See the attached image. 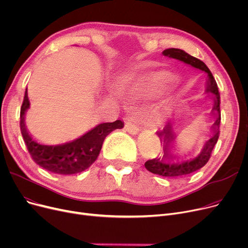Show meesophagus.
Segmentation results:
<instances>
[{"instance_id":"obj_1","label":"esophagus","mask_w":248,"mask_h":248,"mask_svg":"<svg viewBox=\"0 0 248 248\" xmlns=\"http://www.w3.org/2000/svg\"><path fill=\"white\" fill-rule=\"evenodd\" d=\"M124 127H125V131L131 135H137L140 132L139 125L136 123H133L132 121H126Z\"/></svg>"}]
</instances>
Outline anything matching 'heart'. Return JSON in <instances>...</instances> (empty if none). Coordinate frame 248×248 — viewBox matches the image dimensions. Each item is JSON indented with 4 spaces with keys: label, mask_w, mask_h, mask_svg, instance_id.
<instances>
[{
    "label": "heart",
    "mask_w": 248,
    "mask_h": 248,
    "mask_svg": "<svg viewBox=\"0 0 248 248\" xmlns=\"http://www.w3.org/2000/svg\"><path fill=\"white\" fill-rule=\"evenodd\" d=\"M171 78L172 77L169 75V73L165 71H155L140 77L136 82L134 89L137 93H145L148 91L163 87Z\"/></svg>",
    "instance_id": "obj_1"
}]
</instances>
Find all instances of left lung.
<instances>
[{
    "instance_id": "left-lung-1",
    "label": "left lung",
    "mask_w": 248,
    "mask_h": 248,
    "mask_svg": "<svg viewBox=\"0 0 248 248\" xmlns=\"http://www.w3.org/2000/svg\"><path fill=\"white\" fill-rule=\"evenodd\" d=\"M163 54L167 57L174 58L179 61L184 62L188 65H191L192 67L200 69L208 74L207 80H206V96L213 100V108L211 110L212 115L215 117L216 121L213 124L212 131L213 136L210 140H208L199 153L197 157L187 161H179L180 157L173 154V148L175 147V139L176 134L174 132L173 123L169 122L161 132H158L157 135L160 137V140L164 141V155L162 158H155L153 160H149L145 163V167L148 171L153 174H157L163 177H181L189 175L195 171L199 170L202 167H204L207 162L209 161L211 157V153L214 149V146L219 138V126L221 121V112H220V94L218 91L217 83L214 79V77L206 66V64L199 60L196 57H193L187 52L182 49L177 48H169L163 51ZM175 159L177 160V162H174Z\"/></svg>"
}]
</instances>
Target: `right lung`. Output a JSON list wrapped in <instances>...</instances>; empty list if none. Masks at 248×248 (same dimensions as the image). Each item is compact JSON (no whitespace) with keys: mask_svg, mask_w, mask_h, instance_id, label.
Segmentation results:
<instances>
[{"mask_svg":"<svg viewBox=\"0 0 248 248\" xmlns=\"http://www.w3.org/2000/svg\"><path fill=\"white\" fill-rule=\"evenodd\" d=\"M30 108L27 89L20 112V127L26 147L33 161L45 170L59 175H73L83 172L97 159L104 139L116 128H123L124 123L117 120L96 125L89 132L72 141L62 145L46 146L39 144L27 131L25 115Z\"/></svg>","mask_w":248,"mask_h":248,"instance_id":"1","label":"right lung"}]
</instances>
